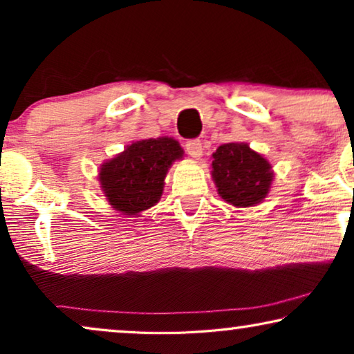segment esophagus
<instances>
[{
    "instance_id": "1",
    "label": "esophagus",
    "mask_w": 354,
    "mask_h": 354,
    "mask_svg": "<svg viewBox=\"0 0 354 354\" xmlns=\"http://www.w3.org/2000/svg\"><path fill=\"white\" fill-rule=\"evenodd\" d=\"M185 149L192 158L200 159L203 156V145L200 140H190V142H187Z\"/></svg>"
}]
</instances>
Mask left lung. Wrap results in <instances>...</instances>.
<instances>
[{
    "label": "left lung",
    "instance_id": "1",
    "mask_svg": "<svg viewBox=\"0 0 354 354\" xmlns=\"http://www.w3.org/2000/svg\"><path fill=\"white\" fill-rule=\"evenodd\" d=\"M211 176L217 193L236 207L256 206L269 195L274 182L272 164L248 143H225L212 153Z\"/></svg>",
    "mask_w": 354,
    "mask_h": 354
}]
</instances>
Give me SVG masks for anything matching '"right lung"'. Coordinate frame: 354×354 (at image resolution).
Wrapping results in <instances>:
<instances>
[{"label": "right lung", "instance_id": "right-lung-1", "mask_svg": "<svg viewBox=\"0 0 354 354\" xmlns=\"http://www.w3.org/2000/svg\"><path fill=\"white\" fill-rule=\"evenodd\" d=\"M183 158L172 137L137 140L100 166L101 192L124 216H138L161 200L169 167Z\"/></svg>", "mask_w": 354, "mask_h": 354}]
</instances>
